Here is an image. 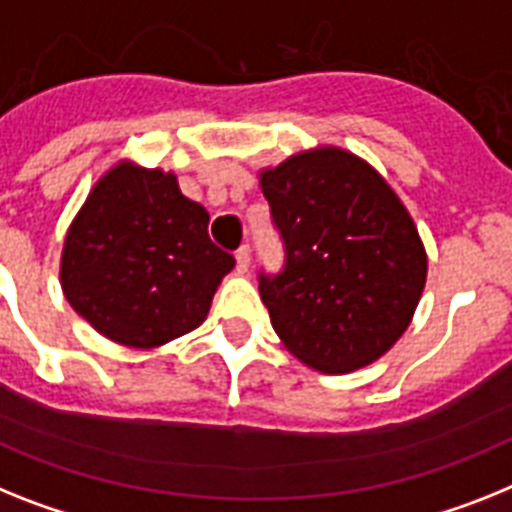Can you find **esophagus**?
<instances>
[{
    "mask_svg": "<svg viewBox=\"0 0 512 512\" xmlns=\"http://www.w3.org/2000/svg\"><path fill=\"white\" fill-rule=\"evenodd\" d=\"M249 260H252V249H249V244H242V247L236 249V268H239V273H247Z\"/></svg>",
    "mask_w": 512,
    "mask_h": 512,
    "instance_id": "1",
    "label": "esophagus"
}]
</instances>
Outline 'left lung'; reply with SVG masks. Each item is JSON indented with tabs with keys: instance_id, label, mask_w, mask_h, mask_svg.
Here are the masks:
<instances>
[{
	"instance_id": "left-lung-1",
	"label": "left lung",
	"mask_w": 512,
	"mask_h": 512,
	"mask_svg": "<svg viewBox=\"0 0 512 512\" xmlns=\"http://www.w3.org/2000/svg\"><path fill=\"white\" fill-rule=\"evenodd\" d=\"M283 239L260 296L283 346L309 367H367L409 328L427 252L409 210L367 161L341 148L296 153L260 174Z\"/></svg>"
}]
</instances>
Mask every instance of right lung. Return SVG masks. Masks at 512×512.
<instances>
[{"mask_svg": "<svg viewBox=\"0 0 512 512\" xmlns=\"http://www.w3.org/2000/svg\"><path fill=\"white\" fill-rule=\"evenodd\" d=\"M208 210L174 174L117 163L90 190L62 249L59 281L109 341L156 349L208 315L234 257L210 242Z\"/></svg>", "mask_w": 512, "mask_h": 512, "instance_id": "obj_1", "label": "right lung"}]
</instances>
